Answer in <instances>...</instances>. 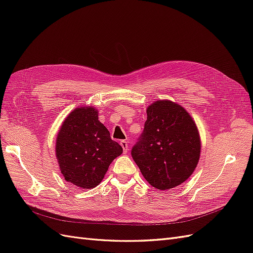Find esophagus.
I'll return each instance as SVG.
<instances>
[{"label":"esophagus","instance_id":"esophagus-1","mask_svg":"<svg viewBox=\"0 0 253 253\" xmlns=\"http://www.w3.org/2000/svg\"><path fill=\"white\" fill-rule=\"evenodd\" d=\"M120 145L122 147V149H124V153H127V151H128V144H127V141H126V140H121V141H120Z\"/></svg>","mask_w":253,"mask_h":253}]
</instances>
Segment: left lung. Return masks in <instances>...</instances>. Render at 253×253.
Instances as JSON below:
<instances>
[{"label": "left lung", "instance_id": "8db88e82", "mask_svg": "<svg viewBox=\"0 0 253 253\" xmlns=\"http://www.w3.org/2000/svg\"><path fill=\"white\" fill-rule=\"evenodd\" d=\"M147 115L131 154L152 187L170 190L194 172L201 154L200 134L192 117L172 101L154 102Z\"/></svg>", "mask_w": 253, "mask_h": 253}]
</instances>
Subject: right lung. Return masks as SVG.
<instances>
[{"label": "right lung", "instance_id": "1", "mask_svg": "<svg viewBox=\"0 0 253 253\" xmlns=\"http://www.w3.org/2000/svg\"><path fill=\"white\" fill-rule=\"evenodd\" d=\"M122 148L98 120L94 108H77L64 120L57 136L56 155L66 181L82 189L101 182Z\"/></svg>", "mask_w": 253, "mask_h": 253}]
</instances>
